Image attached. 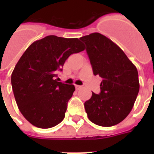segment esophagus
<instances>
[{"label": "esophagus", "instance_id": "esophagus-1", "mask_svg": "<svg viewBox=\"0 0 154 154\" xmlns=\"http://www.w3.org/2000/svg\"><path fill=\"white\" fill-rule=\"evenodd\" d=\"M75 87H76V89H77V90H79L81 88H82V86H79V85H76Z\"/></svg>", "mask_w": 154, "mask_h": 154}]
</instances>
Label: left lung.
<instances>
[{
	"mask_svg": "<svg viewBox=\"0 0 154 154\" xmlns=\"http://www.w3.org/2000/svg\"><path fill=\"white\" fill-rule=\"evenodd\" d=\"M94 75L102 78L100 94L92 92L84 106L97 125H116L130 113L139 91L136 67L120 48L100 33L81 37Z\"/></svg>",
	"mask_w": 154,
	"mask_h": 154,
	"instance_id": "1",
	"label": "left lung"
}]
</instances>
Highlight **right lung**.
Masks as SVG:
<instances>
[{
    "instance_id": "1",
    "label": "right lung",
    "mask_w": 154,
    "mask_h": 154,
    "mask_svg": "<svg viewBox=\"0 0 154 154\" xmlns=\"http://www.w3.org/2000/svg\"><path fill=\"white\" fill-rule=\"evenodd\" d=\"M85 49L77 38L48 35L34 42L25 50L11 74V86L18 108L33 125L48 129L64 119L75 87L58 82L71 54Z\"/></svg>"
}]
</instances>
